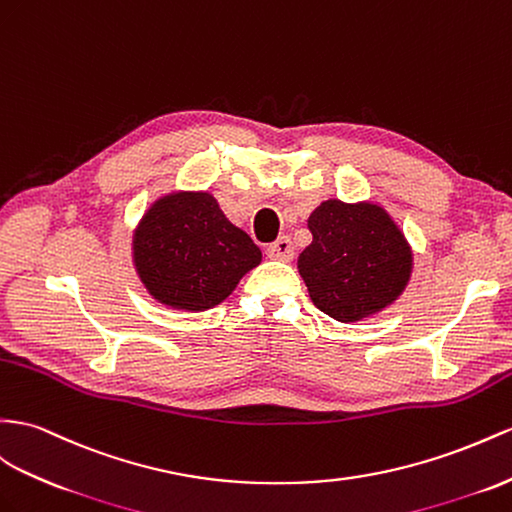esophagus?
Masks as SVG:
<instances>
[{
    "instance_id": "obj_1",
    "label": "esophagus",
    "mask_w": 512,
    "mask_h": 512,
    "mask_svg": "<svg viewBox=\"0 0 512 512\" xmlns=\"http://www.w3.org/2000/svg\"><path fill=\"white\" fill-rule=\"evenodd\" d=\"M268 257L279 259V261H292L294 246H292L290 238H279L277 242H272L268 246Z\"/></svg>"
}]
</instances>
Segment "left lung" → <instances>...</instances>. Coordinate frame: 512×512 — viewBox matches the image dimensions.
<instances>
[{
	"instance_id": "1",
	"label": "left lung",
	"mask_w": 512,
	"mask_h": 512,
	"mask_svg": "<svg viewBox=\"0 0 512 512\" xmlns=\"http://www.w3.org/2000/svg\"><path fill=\"white\" fill-rule=\"evenodd\" d=\"M307 227L313 242L300 253L298 272L313 305L333 320H368L409 285L413 251L385 207L329 199L313 209Z\"/></svg>"
}]
</instances>
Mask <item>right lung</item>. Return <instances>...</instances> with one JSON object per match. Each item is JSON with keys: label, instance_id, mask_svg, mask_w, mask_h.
<instances>
[{"label": "right lung", "instance_id": "add662e5", "mask_svg": "<svg viewBox=\"0 0 512 512\" xmlns=\"http://www.w3.org/2000/svg\"><path fill=\"white\" fill-rule=\"evenodd\" d=\"M131 251L147 292L183 311L220 305L261 264L259 246L231 225L209 192L160 196L138 222Z\"/></svg>", "mask_w": 512, "mask_h": 512}]
</instances>
